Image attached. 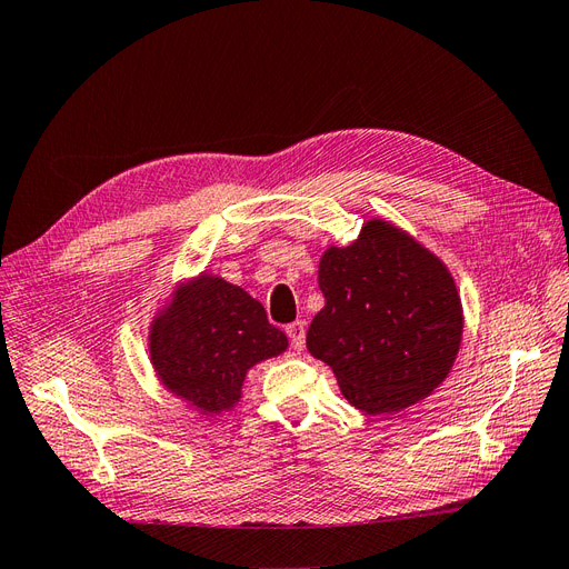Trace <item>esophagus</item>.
I'll return each mask as SVG.
<instances>
[{
  "mask_svg": "<svg viewBox=\"0 0 569 569\" xmlns=\"http://www.w3.org/2000/svg\"><path fill=\"white\" fill-rule=\"evenodd\" d=\"M287 335H289V341H291V349L301 351L303 341H306V325L301 320L287 325Z\"/></svg>",
  "mask_w": 569,
  "mask_h": 569,
  "instance_id": "1",
  "label": "esophagus"
}]
</instances>
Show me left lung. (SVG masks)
<instances>
[{
  "label": "left lung",
  "instance_id": "1",
  "mask_svg": "<svg viewBox=\"0 0 569 569\" xmlns=\"http://www.w3.org/2000/svg\"><path fill=\"white\" fill-rule=\"evenodd\" d=\"M325 306L306 335L343 399L370 416L422 401L449 377L462 341V303L439 258L391 222L368 220L318 266Z\"/></svg>",
  "mask_w": 569,
  "mask_h": 569
}]
</instances>
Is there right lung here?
<instances>
[{
  "label": "right lung",
  "mask_w": 569,
  "mask_h": 569,
  "mask_svg": "<svg viewBox=\"0 0 569 569\" xmlns=\"http://www.w3.org/2000/svg\"><path fill=\"white\" fill-rule=\"evenodd\" d=\"M287 337L242 287L201 272L151 320L149 358L161 385L201 416L242 399L249 368L280 356Z\"/></svg>",
  "instance_id": "obj_1"
}]
</instances>
